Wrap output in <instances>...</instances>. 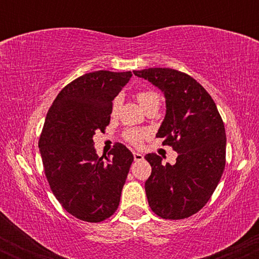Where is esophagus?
<instances>
[{
	"mask_svg": "<svg viewBox=\"0 0 259 259\" xmlns=\"http://www.w3.org/2000/svg\"><path fill=\"white\" fill-rule=\"evenodd\" d=\"M134 159H135L136 162H140V160L144 159V154H141L139 152H134Z\"/></svg>",
	"mask_w": 259,
	"mask_h": 259,
	"instance_id": "esophagus-1",
	"label": "esophagus"
}]
</instances>
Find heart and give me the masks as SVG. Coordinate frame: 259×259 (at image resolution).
Returning a JSON list of instances; mask_svg holds the SVG:
<instances>
[{
  "mask_svg": "<svg viewBox=\"0 0 259 259\" xmlns=\"http://www.w3.org/2000/svg\"><path fill=\"white\" fill-rule=\"evenodd\" d=\"M136 99H138L139 103L142 106V108L144 109H147L148 107L153 105H159L158 95H157L154 91H151V90L139 91L138 94H136ZM120 105H121V97L120 96L114 97V100L112 101V105H111V114L113 117L118 114ZM123 136L126 141L130 142V144L136 145V146H138V145L141 144L142 140L145 139V136H146V132L141 129H136V127H130V129H126L125 132H124Z\"/></svg>",
  "mask_w": 259,
  "mask_h": 259,
  "instance_id": "1",
  "label": "heart"
}]
</instances>
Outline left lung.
<instances>
[{
  "mask_svg": "<svg viewBox=\"0 0 259 259\" xmlns=\"http://www.w3.org/2000/svg\"><path fill=\"white\" fill-rule=\"evenodd\" d=\"M159 88L167 113L157 138L178 152L175 164L145 156L152 173L145 183L151 209L163 219H185L204 207L225 168L227 135L214 101L189 74L170 68L135 70Z\"/></svg>",
  "mask_w": 259,
  "mask_h": 259,
  "instance_id": "1",
  "label": "left lung"
}]
</instances>
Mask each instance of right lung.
<instances>
[{"instance_id":"obj_1","label":"right lung","mask_w":259,"mask_h":259,"mask_svg":"<svg viewBox=\"0 0 259 259\" xmlns=\"http://www.w3.org/2000/svg\"><path fill=\"white\" fill-rule=\"evenodd\" d=\"M132 75L86 73L64 86L47 112L38 140L45 175L62 207L80 221L103 222L119 206L134 156L117 142L108 157H99L94 135L105 132L112 101Z\"/></svg>"}]
</instances>
